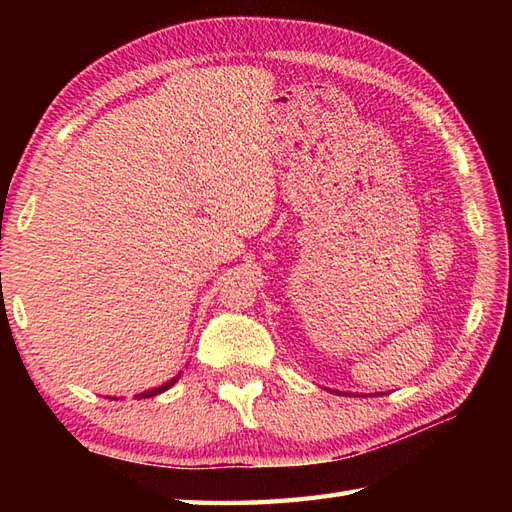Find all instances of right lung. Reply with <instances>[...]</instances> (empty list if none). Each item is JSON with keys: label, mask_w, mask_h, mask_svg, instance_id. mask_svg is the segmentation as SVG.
<instances>
[{"label": "right lung", "mask_w": 512, "mask_h": 512, "mask_svg": "<svg viewBox=\"0 0 512 512\" xmlns=\"http://www.w3.org/2000/svg\"><path fill=\"white\" fill-rule=\"evenodd\" d=\"M178 378H180V374L178 376H173L169 383H165V385H160V387H156V389H149V391H143V394H138L136 398H151V396H158V394H162V391H167L169 387H173L178 383ZM112 400H116V398H112Z\"/></svg>", "instance_id": "obj_1"}]
</instances>
